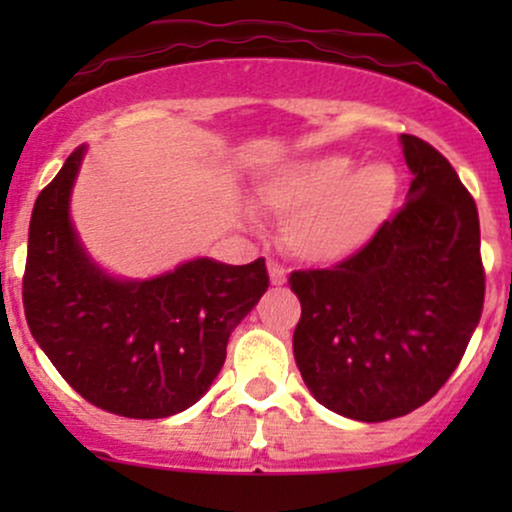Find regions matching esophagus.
Segmentation results:
<instances>
[{
	"mask_svg": "<svg viewBox=\"0 0 512 512\" xmlns=\"http://www.w3.org/2000/svg\"><path fill=\"white\" fill-rule=\"evenodd\" d=\"M267 272H269V281H272V286H284L286 284V269L281 267L279 262L269 260L267 262Z\"/></svg>",
	"mask_w": 512,
	"mask_h": 512,
	"instance_id": "esophagus-1",
	"label": "esophagus"
}]
</instances>
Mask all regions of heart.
<instances>
[{
  "mask_svg": "<svg viewBox=\"0 0 512 512\" xmlns=\"http://www.w3.org/2000/svg\"><path fill=\"white\" fill-rule=\"evenodd\" d=\"M399 175L373 161L358 166L349 156L325 154L264 175L257 199L281 219L284 243L298 260L337 264L366 250L395 214Z\"/></svg>",
  "mask_w": 512,
  "mask_h": 512,
  "instance_id": "1",
  "label": "heart"
}]
</instances>
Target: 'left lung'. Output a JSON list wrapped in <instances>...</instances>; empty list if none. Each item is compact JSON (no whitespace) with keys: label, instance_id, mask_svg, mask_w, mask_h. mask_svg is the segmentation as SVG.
I'll list each match as a JSON object with an SVG mask.
<instances>
[{"label":"left lung","instance_id":"obj_1","mask_svg":"<svg viewBox=\"0 0 512 512\" xmlns=\"http://www.w3.org/2000/svg\"><path fill=\"white\" fill-rule=\"evenodd\" d=\"M411 185L378 238L334 269L293 272V356L322 407L378 424L426 404L479 325L484 269L472 195L424 139L402 134Z\"/></svg>","mask_w":512,"mask_h":512}]
</instances>
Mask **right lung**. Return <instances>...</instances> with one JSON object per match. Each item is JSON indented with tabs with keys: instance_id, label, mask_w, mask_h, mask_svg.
Wrapping results in <instances>:
<instances>
[{
	"instance_id": "right-lung-1",
	"label": "right lung",
	"mask_w": 512,
	"mask_h": 512,
	"mask_svg": "<svg viewBox=\"0 0 512 512\" xmlns=\"http://www.w3.org/2000/svg\"><path fill=\"white\" fill-rule=\"evenodd\" d=\"M86 144L35 199L23 308L52 366L81 397L127 419H166L199 402L226 361L231 332L267 291L264 260L195 257L125 279L88 255L72 221Z\"/></svg>"
}]
</instances>
